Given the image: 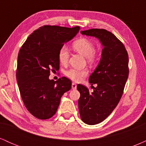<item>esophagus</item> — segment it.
I'll use <instances>...</instances> for the list:
<instances>
[{"label":"esophagus","mask_w":146,"mask_h":146,"mask_svg":"<svg viewBox=\"0 0 146 146\" xmlns=\"http://www.w3.org/2000/svg\"><path fill=\"white\" fill-rule=\"evenodd\" d=\"M72 89H73V90H75V89H76V88H77V84L75 83H74V82H73L72 83Z\"/></svg>","instance_id":"34e87169"}]
</instances>
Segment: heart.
Masks as SVG:
<instances>
[{
  "label": "heart",
  "mask_w": 146,
  "mask_h": 146,
  "mask_svg": "<svg viewBox=\"0 0 146 146\" xmlns=\"http://www.w3.org/2000/svg\"><path fill=\"white\" fill-rule=\"evenodd\" d=\"M73 47L77 52L85 56L87 62L90 64L95 62L96 60V54L95 51V46L93 42L86 38H82L75 40L73 44ZM69 58V53L66 46H62L58 52V60L62 65H66ZM65 75L70 80L74 82L81 81L88 74V70L84 68H70L65 71Z\"/></svg>",
  "instance_id": "heart-1"
}]
</instances>
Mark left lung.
I'll return each mask as SVG.
<instances>
[{
    "mask_svg": "<svg viewBox=\"0 0 146 146\" xmlns=\"http://www.w3.org/2000/svg\"><path fill=\"white\" fill-rule=\"evenodd\" d=\"M81 33L98 38L104 47L100 63L88 80L98 86L90 93L86 86H77L80 117L86 124L95 125L109 116L119 102L128 77V55L123 43L107 30L91 29Z\"/></svg>",
    "mask_w": 146,
    "mask_h": 146,
    "instance_id": "obj_1",
    "label": "left lung"
}]
</instances>
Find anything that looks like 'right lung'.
<instances>
[{
	"label": "right lung",
	"mask_w": 146,
	"mask_h": 146,
	"mask_svg": "<svg viewBox=\"0 0 146 146\" xmlns=\"http://www.w3.org/2000/svg\"><path fill=\"white\" fill-rule=\"evenodd\" d=\"M73 28L44 25L35 30L21 46L18 56L16 79L20 93L27 109L39 119L55 115L71 82L62 77L49 80L51 72L58 71V52L64 43L80 31Z\"/></svg>",
	"instance_id": "obj_1"
}]
</instances>
